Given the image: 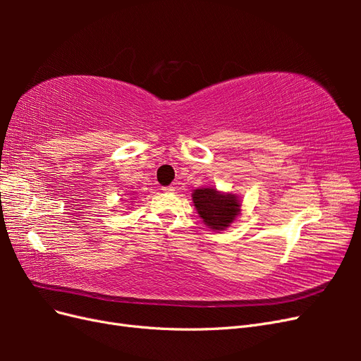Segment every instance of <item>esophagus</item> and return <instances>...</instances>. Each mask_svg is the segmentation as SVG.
Here are the masks:
<instances>
[{
	"mask_svg": "<svg viewBox=\"0 0 361 361\" xmlns=\"http://www.w3.org/2000/svg\"><path fill=\"white\" fill-rule=\"evenodd\" d=\"M162 191H164V192H173V191H174V187H173V185H170V187H164Z\"/></svg>",
	"mask_w": 361,
	"mask_h": 361,
	"instance_id": "1",
	"label": "esophagus"
}]
</instances>
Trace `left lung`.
Returning <instances> with one entry per match:
<instances>
[{
  "label": "left lung",
  "instance_id": "obj_1",
  "mask_svg": "<svg viewBox=\"0 0 361 361\" xmlns=\"http://www.w3.org/2000/svg\"><path fill=\"white\" fill-rule=\"evenodd\" d=\"M192 203L203 223L215 232L226 231L241 214V197L233 192L202 187L192 191Z\"/></svg>",
  "mask_w": 361,
  "mask_h": 361
}]
</instances>
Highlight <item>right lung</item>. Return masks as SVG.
<instances>
[{"instance_id": "right-lung-1", "label": "right lung", "mask_w": 361, "mask_h": 361, "mask_svg": "<svg viewBox=\"0 0 361 361\" xmlns=\"http://www.w3.org/2000/svg\"><path fill=\"white\" fill-rule=\"evenodd\" d=\"M130 200H133V199H130Z\"/></svg>"}]
</instances>
